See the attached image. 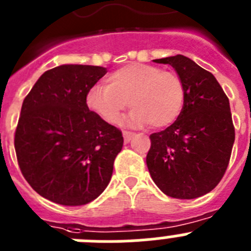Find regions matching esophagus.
I'll return each mask as SVG.
<instances>
[{"instance_id":"obj_1","label":"esophagus","mask_w":251,"mask_h":251,"mask_svg":"<svg viewBox=\"0 0 251 251\" xmlns=\"http://www.w3.org/2000/svg\"><path fill=\"white\" fill-rule=\"evenodd\" d=\"M133 137H134V133H132V132H123L124 143H129V142L132 141Z\"/></svg>"}]
</instances>
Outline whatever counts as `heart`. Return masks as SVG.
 <instances>
[{
    "label": "heart",
    "instance_id": "heart-1",
    "mask_svg": "<svg viewBox=\"0 0 251 251\" xmlns=\"http://www.w3.org/2000/svg\"><path fill=\"white\" fill-rule=\"evenodd\" d=\"M185 84L178 74L150 64L132 63L108 76V85H95L86 105L110 124H115L130 104L127 124L132 127L165 128L177 121L185 104Z\"/></svg>",
    "mask_w": 251,
    "mask_h": 251
}]
</instances>
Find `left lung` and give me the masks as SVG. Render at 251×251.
I'll list each match as a JSON object with an SVG mask.
<instances>
[{
  "label": "left lung",
  "mask_w": 251,
  "mask_h": 251,
  "mask_svg": "<svg viewBox=\"0 0 251 251\" xmlns=\"http://www.w3.org/2000/svg\"><path fill=\"white\" fill-rule=\"evenodd\" d=\"M168 64L185 84L183 109L174 124L151 134L147 167L165 195L191 200L214 190L225 174L235 141L229 99L216 77L183 55Z\"/></svg>",
  "instance_id": "1"
}]
</instances>
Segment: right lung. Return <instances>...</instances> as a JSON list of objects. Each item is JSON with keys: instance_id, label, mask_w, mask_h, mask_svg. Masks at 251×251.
Returning <instances> with one entry per match:
<instances>
[{"instance_id": "add662e5", "label": "right lung", "mask_w": 251, "mask_h": 251, "mask_svg": "<svg viewBox=\"0 0 251 251\" xmlns=\"http://www.w3.org/2000/svg\"><path fill=\"white\" fill-rule=\"evenodd\" d=\"M106 68L65 64L37 79L15 133L20 170L35 191L59 205L95 200L123 147L118 128L89 110L86 95Z\"/></svg>"}]
</instances>
